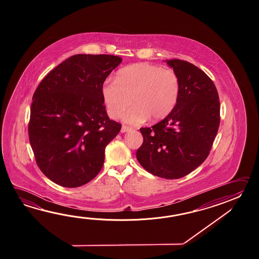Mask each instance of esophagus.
<instances>
[{
  "mask_svg": "<svg viewBox=\"0 0 259 259\" xmlns=\"http://www.w3.org/2000/svg\"><path fill=\"white\" fill-rule=\"evenodd\" d=\"M132 130V127H127V126H122L121 131H120V132H121L122 133H125V132H131Z\"/></svg>",
  "mask_w": 259,
  "mask_h": 259,
  "instance_id": "1",
  "label": "esophagus"
}]
</instances>
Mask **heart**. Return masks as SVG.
I'll use <instances>...</instances> for the list:
<instances>
[{
	"label": "heart",
	"mask_w": 259,
	"mask_h": 259,
	"mask_svg": "<svg viewBox=\"0 0 259 259\" xmlns=\"http://www.w3.org/2000/svg\"><path fill=\"white\" fill-rule=\"evenodd\" d=\"M181 93L180 78L175 72L162 66L139 63L117 73L116 80L105 79L101 94L109 116L116 118L132 102L122 119L132 125L163 119L175 108Z\"/></svg>",
	"instance_id": "obj_1"
}]
</instances>
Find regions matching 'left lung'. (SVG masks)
Returning <instances> with one entry per match:
<instances>
[{"instance_id":"obj_1","label":"left lung","mask_w":259,"mask_h":259,"mask_svg":"<svg viewBox=\"0 0 259 259\" xmlns=\"http://www.w3.org/2000/svg\"><path fill=\"white\" fill-rule=\"evenodd\" d=\"M181 82L175 108L153 127H142L139 163L154 176L180 179L198 167L209 154L220 127V105L215 84L187 61L165 60Z\"/></svg>"}]
</instances>
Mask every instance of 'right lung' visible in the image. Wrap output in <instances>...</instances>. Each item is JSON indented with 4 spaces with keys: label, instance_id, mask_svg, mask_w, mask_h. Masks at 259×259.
Listing matches in <instances>:
<instances>
[{
    "label": "right lung",
    "instance_id": "right-lung-1",
    "mask_svg": "<svg viewBox=\"0 0 259 259\" xmlns=\"http://www.w3.org/2000/svg\"><path fill=\"white\" fill-rule=\"evenodd\" d=\"M121 57L76 55L56 66L32 97L28 136L39 169L63 187L97 176L121 125L107 116L102 85Z\"/></svg>",
    "mask_w": 259,
    "mask_h": 259
}]
</instances>
